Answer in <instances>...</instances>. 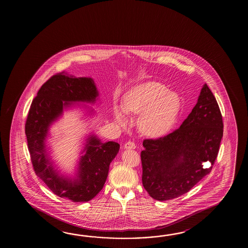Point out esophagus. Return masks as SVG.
I'll return each instance as SVG.
<instances>
[{
	"mask_svg": "<svg viewBox=\"0 0 248 248\" xmlns=\"http://www.w3.org/2000/svg\"><path fill=\"white\" fill-rule=\"evenodd\" d=\"M124 147L125 149H127V150H131V149H136V143L134 142H132V141H128V142H126L125 143V145H124Z\"/></svg>",
	"mask_w": 248,
	"mask_h": 248,
	"instance_id": "obj_1",
	"label": "esophagus"
}]
</instances>
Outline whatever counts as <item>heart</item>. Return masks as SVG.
Here are the masks:
<instances>
[{"label":"heart","mask_w":248,"mask_h":248,"mask_svg":"<svg viewBox=\"0 0 248 248\" xmlns=\"http://www.w3.org/2000/svg\"><path fill=\"white\" fill-rule=\"evenodd\" d=\"M180 97L174 91H169L165 85L148 82L128 92L123 106H113V115L120 125L127 123V113L142 114L140 128L145 134L162 136L174 126L178 115Z\"/></svg>","instance_id":"1"}]
</instances>
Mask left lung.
I'll list each match as a JSON object with an SVG mask.
<instances>
[{"label": "left lung", "instance_id": "1", "mask_svg": "<svg viewBox=\"0 0 248 248\" xmlns=\"http://www.w3.org/2000/svg\"><path fill=\"white\" fill-rule=\"evenodd\" d=\"M222 135L220 108L205 84L179 128L158 139L143 140L142 181L149 195L164 201L188 192L210 173Z\"/></svg>", "mask_w": 248, "mask_h": 248}]
</instances>
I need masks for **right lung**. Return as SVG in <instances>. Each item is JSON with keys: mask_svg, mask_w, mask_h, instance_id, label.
<instances>
[{"mask_svg": "<svg viewBox=\"0 0 248 248\" xmlns=\"http://www.w3.org/2000/svg\"><path fill=\"white\" fill-rule=\"evenodd\" d=\"M98 92L91 78H75L64 72L54 74L42 85L28 111L25 130L32 168L54 194L74 202L92 200L106 183L109 166L120 144L102 142L91 136L87 139L84 155L79 164L78 179L59 176L53 169L45 149L48 126L63 112L68 102H95Z\"/></svg>", "mask_w": 248, "mask_h": 248, "instance_id": "1", "label": "right lung"}]
</instances>
